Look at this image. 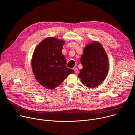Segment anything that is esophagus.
<instances>
[{
	"label": "esophagus",
	"mask_w": 135,
	"mask_h": 135,
	"mask_svg": "<svg viewBox=\"0 0 135 135\" xmlns=\"http://www.w3.org/2000/svg\"><path fill=\"white\" fill-rule=\"evenodd\" d=\"M73 69L75 71V73H78L79 72V69L77 68H74Z\"/></svg>",
	"instance_id": "obj_1"
}]
</instances>
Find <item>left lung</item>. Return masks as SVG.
<instances>
[{
	"mask_svg": "<svg viewBox=\"0 0 135 135\" xmlns=\"http://www.w3.org/2000/svg\"><path fill=\"white\" fill-rule=\"evenodd\" d=\"M81 56L83 68L78 77L82 83L89 88L99 85L105 80L108 72L107 55L99 43L93 42L87 45Z\"/></svg>",
	"mask_w": 135,
	"mask_h": 135,
	"instance_id": "obj_1",
	"label": "left lung"
}]
</instances>
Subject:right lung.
Returning <instances> with one entry per match:
<instances>
[{
	"instance_id": "right-lung-1",
	"label": "right lung",
	"mask_w": 135,
	"mask_h": 135,
	"mask_svg": "<svg viewBox=\"0 0 135 135\" xmlns=\"http://www.w3.org/2000/svg\"><path fill=\"white\" fill-rule=\"evenodd\" d=\"M65 41L55 37H48L36 47L31 66L36 79L47 89L60 85L73 69L66 67V60L62 53Z\"/></svg>"
}]
</instances>
